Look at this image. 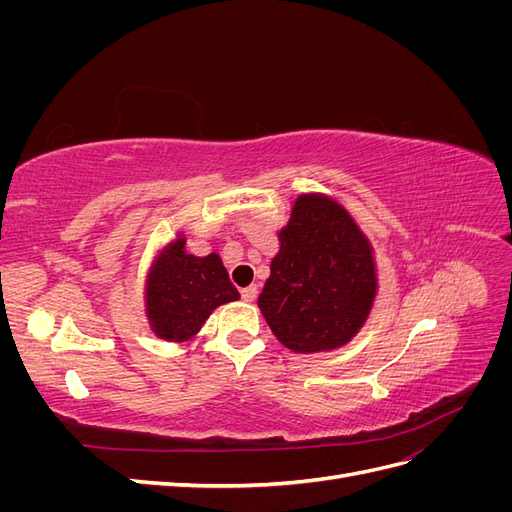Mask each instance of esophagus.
<instances>
[{
  "mask_svg": "<svg viewBox=\"0 0 512 512\" xmlns=\"http://www.w3.org/2000/svg\"><path fill=\"white\" fill-rule=\"evenodd\" d=\"M258 297V286H247V288H243L241 290V299L243 301H247V303H250V301H254Z\"/></svg>",
  "mask_w": 512,
  "mask_h": 512,
  "instance_id": "34e87169",
  "label": "esophagus"
}]
</instances>
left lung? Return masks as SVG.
<instances>
[{
  "label": "left lung",
  "instance_id": "left-lung-1",
  "mask_svg": "<svg viewBox=\"0 0 512 512\" xmlns=\"http://www.w3.org/2000/svg\"><path fill=\"white\" fill-rule=\"evenodd\" d=\"M280 252L258 307L273 335L301 354L346 346L378 292L374 247L352 215L324 194H301L280 230Z\"/></svg>",
  "mask_w": 512,
  "mask_h": 512
}]
</instances>
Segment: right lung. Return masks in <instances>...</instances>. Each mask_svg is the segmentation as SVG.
<instances>
[{"label": "right lung", "instance_id": "obj_1", "mask_svg": "<svg viewBox=\"0 0 512 512\" xmlns=\"http://www.w3.org/2000/svg\"><path fill=\"white\" fill-rule=\"evenodd\" d=\"M222 258L185 252L183 232L153 258L145 284V314L151 331L164 342H188L215 307L237 301Z\"/></svg>", "mask_w": 512, "mask_h": 512}]
</instances>
